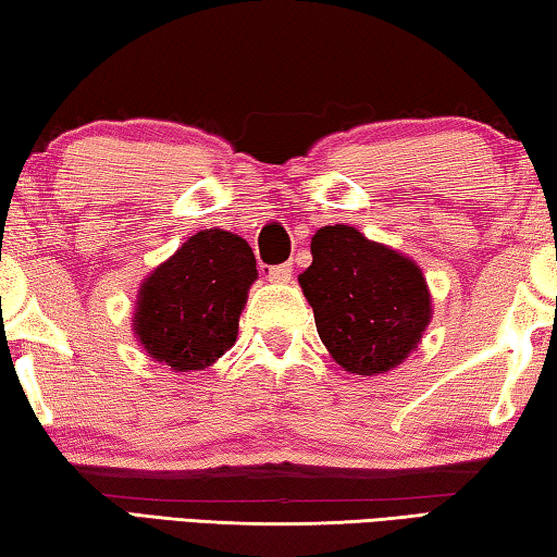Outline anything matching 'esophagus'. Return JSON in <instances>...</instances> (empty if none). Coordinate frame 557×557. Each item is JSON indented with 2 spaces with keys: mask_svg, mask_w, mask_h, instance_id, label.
Here are the masks:
<instances>
[{
  "mask_svg": "<svg viewBox=\"0 0 557 557\" xmlns=\"http://www.w3.org/2000/svg\"><path fill=\"white\" fill-rule=\"evenodd\" d=\"M268 277L272 280V282H289L292 280V262H282V265H272L270 270H268Z\"/></svg>",
  "mask_w": 557,
  "mask_h": 557,
  "instance_id": "1",
  "label": "esophagus"
}]
</instances>
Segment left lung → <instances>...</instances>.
I'll return each mask as SVG.
<instances>
[{
	"instance_id": "obj_1",
	"label": "left lung",
	"mask_w": 557,
	"mask_h": 557,
	"mask_svg": "<svg viewBox=\"0 0 557 557\" xmlns=\"http://www.w3.org/2000/svg\"><path fill=\"white\" fill-rule=\"evenodd\" d=\"M299 285L317 332L338 366L358 375L391 371L430 324V292L420 268L351 225H324L312 238V265Z\"/></svg>"
}]
</instances>
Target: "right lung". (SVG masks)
I'll list each match as a JSON object with an SVG mask.
<instances>
[{
    "label": "right lung",
    "instance_id": "obj_1",
    "mask_svg": "<svg viewBox=\"0 0 557 557\" xmlns=\"http://www.w3.org/2000/svg\"><path fill=\"white\" fill-rule=\"evenodd\" d=\"M256 256L240 235L213 228L188 238L145 280L135 334L172 371H201L235 344Z\"/></svg>",
    "mask_w": 557,
    "mask_h": 557
}]
</instances>
